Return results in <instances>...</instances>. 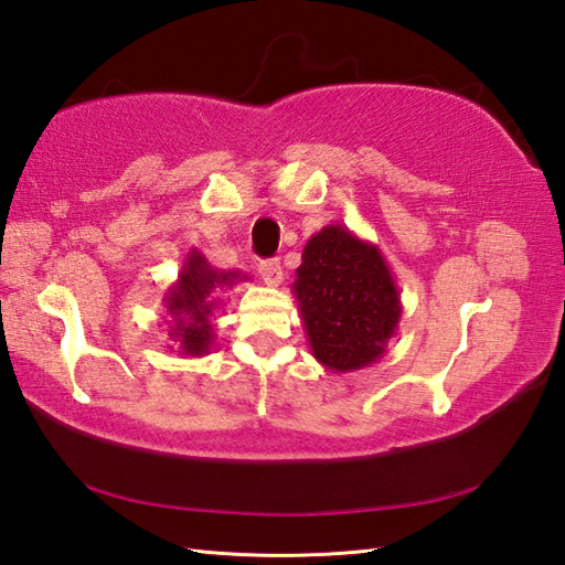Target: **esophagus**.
I'll return each mask as SVG.
<instances>
[{
  "instance_id": "1",
  "label": "esophagus",
  "mask_w": 565,
  "mask_h": 565,
  "mask_svg": "<svg viewBox=\"0 0 565 565\" xmlns=\"http://www.w3.org/2000/svg\"><path fill=\"white\" fill-rule=\"evenodd\" d=\"M259 276L264 279V284L279 286L281 284V264L276 259L259 262Z\"/></svg>"
}]
</instances>
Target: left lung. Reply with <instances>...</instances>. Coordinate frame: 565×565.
Wrapping results in <instances>:
<instances>
[{
    "label": "left lung",
    "mask_w": 565,
    "mask_h": 565,
    "mask_svg": "<svg viewBox=\"0 0 565 565\" xmlns=\"http://www.w3.org/2000/svg\"><path fill=\"white\" fill-rule=\"evenodd\" d=\"M291 291L310 352L334 374L379 362L403 316L379 245L342 225H326L308 239Z\"/></svg>",
    "instance_id": "obj_1"
}]
</instances>
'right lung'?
<instances>
[{
  "label": "right lung",
  "mask_w": 565,
  "mask_h": 565,
  "mask_svg": "<svg viewBox=\"0 0 565 565\" xmlns=\"http://www.w3.org/2000/svg\"><path fill=\"white\" fill-rule=\"evenodd\" d=\"M239 281H249L243 271L215 269L211 262L194 247L184 257L177 281L162 296V303L170 316V350L182 356H206L213 350L215 328L213 313L221 306L218 294L233 289Z\"/></svg>",
  "instance_id": "right-lung-1"
}]
</instances>
